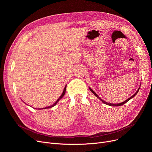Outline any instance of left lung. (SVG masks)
<instances>
[{"instance_id":"1","label":"left lung","mask_w":152,"mask_h":152,"mask_svg":"<svg viewBox=\"0 0 152 152\" xmlns=\"http://www.w3.org/2000/svg\"><path fill=\"white\" fill-rule=\"evenodd\" d=\"M141 85V84H140ZM140 87H139V89H138V90L136 91V92H135L133 95H132V96H131V97H129L128 99H127L126 100H125L124 102H121V103H108V102H105V101H104V100H103L102 99H100V97L99 96V95L96 94V93H95L91 88V87H89V89H90V91L95 95V96H96L99 99H100L103 103H105V104H106V105H110V106H113V107H118V106H121V105H124V103H126L127 102H128L129 100H130L131 99H132L134 96H135V95H136L137 93H138V92H139V89H140Z\"/></svg>"}]
</instances>
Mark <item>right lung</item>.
<instances>
[{"mask_svg": "<svg viewBox=\"0 0 152 152\" xmlns=\"http://www.w3.org/2000/svg\"><path fill=\"white\" fill-rule=\"evenodd\" d=\"M66 85L65 86V88H64V90H63V93H62V94L61 95V96L57 99V100L56 101L53 105H50V106H49V107H45V108H38V110H42V109H45V108H52V107H54L55 105H56V104H57V103L58 102V101L61 99H62L63 98V97L64 96V95H65V92H66Z\"/></svg>", "mask_w": 152, "mask_h": 152, "instance_id": "right-lung-1", "label": "right lung"}]
</instances>
